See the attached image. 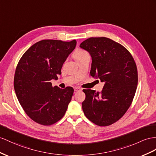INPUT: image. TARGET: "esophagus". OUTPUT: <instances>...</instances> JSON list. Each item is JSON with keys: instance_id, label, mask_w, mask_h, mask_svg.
I'll use <instances>...</instances> for the list:
<instances>
[{"instance_id": "34e87169", "label": "esophagus", "mask_w": 156, "mask_h": 156, "mask_svg": "<svg viewBox=\"0 0 156 156\" xmlns=\"http://www.w3.org/2000/svg\"><path fill=\"white\" fill-rule=\"evenodd\" d=\"M74 90L75 91H82V89L80 88V87H75Z\"/></svg>"}]
</instances>
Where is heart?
<instances>
[{"instance_id":"obj_1","label":"heart","mask_w":156,"mask_h":156,"mask_svg":"<svg viewBox=\"0 0 156 156\" xmlns=\"http://www.w3.org/2000/svg\"><path fill=\"white\" fill-rule=\"evenodd\" d=\"M87 55H88V53H87L86 51H83L82 49H78L74 52L73 57L74 58L76 61H78Z\"/></svg>"}]
</instances>
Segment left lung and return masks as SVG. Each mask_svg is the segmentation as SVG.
Masks as SVG:
<instances>
[{
    "label": "left lung",
    "instance_id": "1",
    "mask_svg": "<svg viewBox=\"0 0 156 156\" xmlns=\"http://www.w3.org/2000/svg\"><path fill=\"white\" fill-rule=\"evenodd\" d=\"M80 47L91 57V76L104 83L101 92L83 90L86 94L82 103L83 113L98 126L112 125L133 102L138 85L136 65L125 47L109 38L90 37Z\"/></svg>",
    "mask_w": 156,
    "mask_h": 156
}]
</instances>
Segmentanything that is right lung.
I'll return each mask as SVG.
<instances>
[{"label":"right lung","mask_w":156,"mask_h":156,"mask_svg":"<svg viewBox=\"0 0 156 156\" xmlns=\"http://www.w3.org/2000/svg\"><path fill=\"white\" fill-rule=\"evenodd\" d=\"M76 41L44 39L27 49L16 69L14 87L17 98L31 119L51 125L65 115L74 93L72 87L61 89L50 82L61 74L63 63Z\"/></svg>","instance_id":"1"}]
</instances>
